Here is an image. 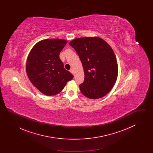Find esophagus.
<instances>
[{
  "label": "esophagus",
  "instance_id": "1",
  "mask_svg": "<svg viewBox=\"0 0 153 153\" xmlns=\"http://www.w3.org/2000/svg\"><path fill=\"white\" fill-rule=\"evenodd\" d=\"M70 71V72H71V73H72V74H73V73H74V72H73V69H70V71Z\"/></svg>",
  "mask_w": 153,
  "mask_h": 153
}]
</instances>
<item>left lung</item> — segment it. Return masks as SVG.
Segmentation results:
<instances>
[{"label": "left lung", "mask_w": 153, "mask_h": 153, "mask_svg": "<svg viewBox=\"0 0 153 153\" xmlns=\"http://www.w3.org/2000/svg\"><path fill=\"white\" fill-rule=\"evenodd\" d=\"M69 45L77 53L84 71V81L79 85L81 93L91 99L105 96L115 84L118 73L111 47L97 36L76 38Z\"/></svg>", "instance_id": "left-lung-1"}]
</instances>
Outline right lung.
<instances>
[{"label": "right lung", "instance_id": "add662e5", "mask_svg": "<svg viewBox=\"0 0 153 153\" xmlns=\"http://www.w3.org/2000/svg\"><path fill=\"white\" fill-rule=\"evenodd\" d=\"M66 43L65 39H46L36 43L30 51L26 73L33 85L44 95L58 94L73 78L59 57Z\"/></svg>", "mask_w": 153, "mask_h": 153}]
</instances>
